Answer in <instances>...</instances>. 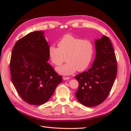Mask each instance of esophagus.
I'll list each match as a JSON object with an SVG mask.
<instances>
[{
	"instance_id": "esophagus-1",
	"label": "esophagus",
	"mask_w": 131,
	"mask_h": 131,
	"mask_svg": "<svg viewBox=\"0 0 131 131\" xmlns=\"http://www.w3.org/2000/svg\"><path fill=\"white\" fill-rule=\"evenodd\" d=\"M69 79H70L69 77H63V80H69Z\"/></svg>"
}]
</instances>
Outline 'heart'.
<instances>
[{"mask_svg": "<svg viewBox=\"0 0 131 131\" xmlns=\"http://www.w3.org/2000/svg\"><path fill=\"white\" fill-rule=\"evenodd\" d=\"M93 43L89 40L77 38L71 34L64 35L58 42V47L50 45L48 53L51 62L59 66L64 61V65L57 67V72L62 75H70L78 70L81 72L87 69L94 54Z\"/></svg>", "mask_w": 131, "mask_h": 131, "instance_id": "obj_1", "label": "heart"}]
</instances>
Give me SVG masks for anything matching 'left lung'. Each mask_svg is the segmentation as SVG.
Masks as SVG:
<instances>
[{
  "label": "left lung",
  "instance_id": "obj_1",
  "mask_svg": "<svg viewBox=\"0 0 131 131\" xmlns=\"http://www.w3.org/2000/svg\"><path fill=\"white\" fill-rule=\"evenodd\" d=\"M96 54L92 67L77 75L79 82L75 96L85 106L92 107L108 97L117 75V61L112 42L103 35L95 41Z\"/></svg>",
  "mask_w": 131,
  "mask_h": 131
}]
</instances>
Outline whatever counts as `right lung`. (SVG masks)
<instances>
[{"mask_svg":"<svg viewBox=\"0 0 131 131\" xmlns=\"http://www.w3.org/2000/svg\"><path fill=\"white\" fill-rule=\"evenodd\" d=\"M42 31H35L16 42L10 63L11 78L22 100L31 105L44 104L62 81L47 61L49 45Z\"/></svg>","mask_w":131,"mask_h":131,"instance_id":"obj_1","label":"right lung"}]
</instances>
